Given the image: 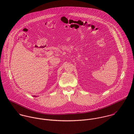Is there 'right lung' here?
<instances>
[{
  "mask_svg": "<svg viewBox=\"0 0 134 134\" xmlns=\"http://www.w3.org/2000/svg\"><path fill=\"white\" fill-rule=\"evenodd\" d=\"M35 96V97H36V96Z\"/></svg>",
  "mask_w": 134,
  "mask_h": 134,
  "instance_id": "right-lung-1",
  "label": "right lung"
}]
</instances>
